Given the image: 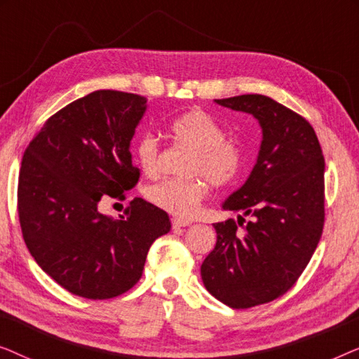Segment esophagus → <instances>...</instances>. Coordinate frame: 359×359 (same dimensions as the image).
I'll return each mask as SVG.
<instances>
[{
    "label": "esophagus",
    "instance_id": "obj_1",
    "mask_svg": "<svg viewBox=\"0 0 359 359\" xmlns=\"http://www.w3.org/2000/svg\"><path fill=\"white\" fill-rule=\"evenodd\" d=\"M171 224H173L175 229H180V227H188V225L193 224V220L183 219V217H173L171 219Z\"/></svg>",
    "mask_w": 359,
    "mask_h": 359
}]
</instances>
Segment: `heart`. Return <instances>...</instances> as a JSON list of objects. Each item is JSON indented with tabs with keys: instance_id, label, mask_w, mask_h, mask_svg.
<instances>
[{
	"instance_id": "heart-1",
	"label": "heart",
	"mask_w": 359,
	"mask_h": 359,
	"mask_svg": "<svg viewBox=\"0 0 359 359\" xmlns=\"http://www.w3.org/2000/svg\"><path fill=\"white\" fill-rule=\"evenodd\" d=\"M175 147L188 149L181 171L186 176L160 181L147 189V199L166 212L188 217L204 199L205 181L214 188H225L238 180L243 154L235 142L225 139L222 126L201 109H191L168 124ZM137 160L147 176L160 173L161 150L158 140L145 134L137 144Z\"/></svg>"
}]
</instances>
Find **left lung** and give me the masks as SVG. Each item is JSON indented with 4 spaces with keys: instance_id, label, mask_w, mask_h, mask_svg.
Masks as SVG:
<instances>
[{
    "instance_id": "left-lung-1",
    "label": "left lung",
    "mask_w": 359,
    "mask_h": 359,
    "mask_svg": "<svg viewBox=\"0 0 359 359\" xmlns=\"http://www.w3.org/2000/svg\"><path fill=\"white\" fill-rule=\"evenodd\" d=\"M215 102L257 117L263 140L247 183L222 205L252 220L214 224L217 242L201 276L225 306L250 309L286 294L311 262L325 222V160L309 121L271 97Z\"/></svg>"
}]
</instances>
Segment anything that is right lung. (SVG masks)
I'll use <instances>...</instances> for the list:
<instances>
[{
  "label": "right lung",
  "instance_id": "obj_1",
  "mask_svg": "<svg viewBox=\"0 0 359 359\" xmlns=\"http://www.w3.org/2000/svg\"><path fill=\"white\" fill-rule=\"evenodd\" d=\"M147 100L100 90L48 117L24 151L18 214L39 266L75 296L102 301L134 287L151 243L168 233V214L135 198L119 219L101 198L126 199L139 183L130 140Z\"/></svg>",
  "mask_w": 359,
  "mask_h": 359
}]
</instances>
